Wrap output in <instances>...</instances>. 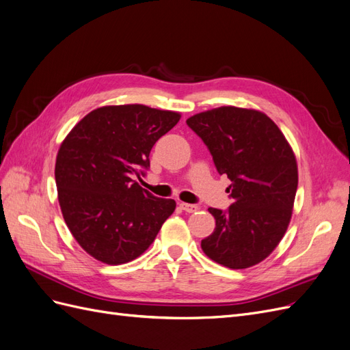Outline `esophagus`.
<instances>
[{
  "label": "esophagus",
  "instance_id": "obj_1",
  "mask_svg": "<svg viewBox=\"0 0 350 350\" xmlns=\"http://www.w3.org/2000/svg\"><path fill=\"white\" fill-rule=\"evenodd\" d=\"M179 207H181L187 213H194V211L198 210L197 204H188V203H179Z\"/></svg>",
  "mask_w": 350,
  "mask_h": 350
}]
</instances>
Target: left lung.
<instances>
[{
  "mask_svg": "<svg viewBox=\"0 0 350 350\" xmlns=\"http://www.w3.org/2000/svg\"><path fill=\"white\" fill-rule=\"evenodd\" d=\"M187 124L213 156L217 172L228 175L234 203L226 211L210 207L213 234L201 248L229 269H248L279 245L292 217L298 165L279 126L256 109L220 107L200 112Z\"/></svg>",
  "mask_w": 350,
  "mask_h": 350,
  "instance_id": "8db88e82",
  "label": "left lung"
}]
</instances>
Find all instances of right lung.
<instances>
[{
  "mask_svg": "<svg viewBox=\"0 0 350 350\" xmlns=\"http://www.w3.org/2000/svg\"><path fill=\"white\" fill-rule=\"evenodd\" d=\"M181 115L146 105H112L89 112L61 143L55 162L59 207L79 245L118 266L152 245L176 203L137 184L154 143Z\"/></svg>",
  "mask_w": 350,
  "mask_h": 350,
  "instance_id": "right-lung-1",
  "label": "right lung"
}]
</instances>
